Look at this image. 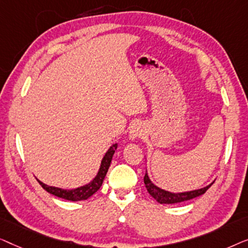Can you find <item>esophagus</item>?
<instances>
[{"instance_id": "1", "label": "esophagus", "mask_w": 248, "mask_h": 248, "mask_svg": "<svg viewBox=\"0 0 248 248\" xmlns=\"http://www.w3.org/2000/svg\"><path fill=\"white\" fill-rule=\"evenodd\" d=\"M141 135H142V130L139 127H137V125H135V127L130 130V139H136L138 137H141Z\"/></svg>"}]
</instances>
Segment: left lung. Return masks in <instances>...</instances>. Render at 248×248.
Returning a JSON list of instances; mask_svg holds the SVG:
<instances>
[{
	"label": "left lung",
	"instance_id": "1",
	"mask_svg": "<svg viewBox=\"0 0 248 248\" xmlns=\"http://www.w3.org/2000/svg\"><path fill=\"white\" fill-rule=\"evenodd\" d=\"M144 182H145V186H146V189H147L148 193L151 194L156 201L159 202V203H165V204L179 203V202L191 200V199L197 198V197H199V195L205 193V191H207L209 187L211 186V184H210V186L202 187V189L190 191V192L170 193V192H167V191L159 189V187L154 186V184L152 183V181L149 180L147 173H146L144 176Z\"/></svg>",
	"mask_w": 248,
	"mask_h": 248
}]
</instances>
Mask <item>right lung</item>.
Returning a JSON list of instances; mask_svg holds the SVG:
<instances>
[{
	"label": "right lung",
	"instance_id": "add662e5",
	"mask_svg": "<svg viewBox=\"0 0 248 248\" xmlns=\"http://www.w3.org/2000/svg\"><path fill=\"white\" fill-rule=\"evenodd\" d=\"M118 147V144H114L111 146L109 148V151L107 152V154L104 155V157L102 159V163H101L100 170L97 172L96 176L94 177L93 181H91L89 184H86L84 186L78 187V189H73V190H62L59 189V187H54V186H49L44 184L43 182H40L39 180H37L41 186L44 187L47 192H49L51 194L56 195V197L65 199V200H69V201H82V200H86L89 199L91 195H93L96 192L97 190L100 189V186H102L104 177L107 175L108 170H109L110 163L112 160V156L116 152V149Z\"/></svg>",
	"mask_w": 248,
	"mask_h": 248
}]
</instances>
